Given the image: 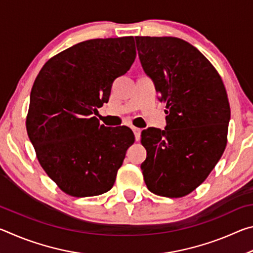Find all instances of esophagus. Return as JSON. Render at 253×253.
I'll use <instances>...</instances> for the list:
<instances>
[{"instance_id":"1","label":"esophagus","mask_w":253,"mask_h":253,"mask_svg":"<svg viewBox=\"0 0 253 253\" xmlns=\"http://www.w3.org/2000/svg\"><path fill=\"white\" fill-rule=\"evenodd\" d=\"M132 131H134V134H135L136 140H139L140 139V132H142V129H139V128H137V127H132Z\"/></svg>"}]
</instances>
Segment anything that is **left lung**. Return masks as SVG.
Returning a JSON list of instances; mask_svg holds the SVG:
<instances>
[{
    "label": "left lung",
    "mask_w": 253,
    "mask_h": 253,
    "mask_svg": "<svg viewBox=\"0 0 253 253\" xmlns=\"http://www.w3.org/2000/svg\"><path fill=\"white\" fill-rule=\"evenodd\" d=\"M142 67L166 104L164 130L142 131L140 169L152 193L182 198L201 185L223 154L230 121L225 87L212 63L174 37H135Z\"/></svg>",
    "instance_id": "obj_1"
}]
</instances>
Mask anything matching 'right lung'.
Wrapping results in <instances>:
<instances>
[{
  "mask_svg": "<svg viewBox=\"0 0 253 253\" xmlns=\"http://www.w3.org/2000/svg\"><path fill=\"white\" fill-rule=\"evenodd\" d=\"M135 58L132 37L87 40L49 59L34 80L29 138L42 169L68 195L104 194L116 181L134 134L100 125L92 114Z\"/></svg>",
  "mask_w": 253,
  "mask_h": 253,
  "instance_id": "1",
  "label": "right lung"
}]
</instances>
